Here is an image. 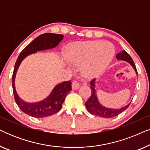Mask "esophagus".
<instances>
[{
    "instance_id": "obj_1",
    "label": "esophagus",
    "mask_w": 150,
    "mask_h": 150,
    "mask_svg": "<svg viewBox=\"0 0 150 150\" xmlns=\"http://www.w3.org/2000/svg\"><path fill=\"white\" fill-rule=\"evenodd\" d=\"M71 87H72V89H74V90L77 89H79V88L80 87V85L77 83L76 81H74L72 83V84H71Z\"/></svg>"
}]
</instances>
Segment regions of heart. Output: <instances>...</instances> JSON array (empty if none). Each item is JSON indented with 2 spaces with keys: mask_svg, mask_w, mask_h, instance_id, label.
<instances>
[{
  "mask_svg": "<svg viewBox=\"0 0 150 150\" xmlns=\"http://www.w3.org/2000/svg\"><path fill=\"white\" fill-rule=\"evenodd\" d=\"M115 54V47L109 42L89 41L75 42L67 47V61L81 65V73L87 79L97 77L104 71Z\"/></svg>",
  "mask_w": 150,
  "mask_h": 150,
  "instance_id": "heart-1",
  "label": "heart"
}]
</instances>
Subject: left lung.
<instances>
[{"instance_id":"8db88e82","label":"left lung","mask_w":150,"mask_h":150,"mask_svg":"<svg viewBox=\"0 0 150 150\" xmlns=\"http://www.w3.org/2000/svg\"><path fill=\"white\" fill-rule=\"evenodd\" d=\"M116 58L118 59V60H123L126 61L128 63L132 65L133 68L136 71L137 74V70L136 68V66H135L134 61H133L132 59L131 58V57L129 55L128 53L126 52V51L123 50L122 52L118 53L116 55ZM91 96H90L89 99L87 102H85V106L86 108L89 112L93 115L99 116L101 117L104 118H110L113 117H115L118 115H120L121 112L124 111L126 108H128V106H130V103L127 104L126 106H125L124 107H122L121 108H117V109H113V108H106L105 106H102L101 104L100 103L99 101H98L97 94H96V79L92 80L91 81Z\"/></svg>"}]
</instances>
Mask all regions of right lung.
<instances>
[{
  "label": "right lung",
  "instance_id": "obj_1",
  "mask_svg": "<svg viewBox=\"0 0 150 150\" xmlns=\"http://www.w3.org/2000/svg\"><path fill=\"white\" fill-rule=\"evenodd\" d=\"M63 35L48 33L38 36L32 41L23 50L20 52L16 61L12 76V87L14 98L18 107L24 113L36 118L45 117L52 115L58 112L62 107L67 94L71 90V81H64L58 84L46 98L40 102L29 103L22 100L18 95L15 87V79L18 69L20 63L28 55L37 52V51L48 50L57 46L63 40Z\"/></svg>",
  "mask_w": 150,
  "mask_h": 150
}]
</instances>
